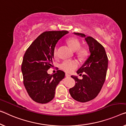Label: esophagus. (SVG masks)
Listing matches in <instances>:
<instances>
[{"instance_id":"esophagus-1","label":"esophagus","mask_w":126,"mask_h":126,"mask_svg":"<svg viewBox=\"0 0 126 126\" xmlns=\"http://www.w3.org/2000/svg\"><path fill=\"white\" fill-rule=\"evenodd\" d=\"M65 76H66V78H70V75H69V74H67V73H66Z\"/></svg>"}]
</instances>
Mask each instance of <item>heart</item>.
Here are the masks:
<instances>
[{
	"instance_id": "obj_1",
	"label": "heart",
	"mask_w": 126,
	"mask_h": 126,
	"mask_svg": "<svg viewBox=\"0 0 126 126\" xmlns=\"http://www.w3.org/2000/svg\"><path fill=\"white\" fill-rule=\"evenodd\" d=\"M67 43L69 46V47L73 51H78V56L80 58H85L88 55V51L86 48H81V44L79 41L78 39L75 38H71L67 41ZM53 54L55 56H56L57 55V48L56 47L54 49ZM78 67V63L77 61L74 60H66L63 61L60 64V67L66 72H72Z\"/></svg>"
}]
</instances>
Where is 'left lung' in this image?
Instances as JSON below:
<instances>
[{
    "mask_svg": "<svg viewBox=\"0 0 126 126\" xmlns=\"http://www.w3.org/2000/svg\"><path fill=\"white\" fill-rule=\"evenodd\" d=\"M75 35L84 38L88 44L90 55L77 73H84L83 79L71 75L76 83L69 90L71 96L77 101L86 102L91 101L98 95L105 80L108 70V59L105 48L101 44L91 36L78 32Z\"/></svg>",
    "mask_w": 126,
    "mask_h": 126,
    "instance_id": "left-lung-1",
    "label": "left lung"
}]
</instances>
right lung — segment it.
Segmentation results:
<instances>
[{"instance_id":"add662e5","label":"right lung","mask_w":126,"mask_h":126,"mask_svg":"<svg viewBox=\"0 0 126 126\" xmlns=\"http://www.w3.org/2000/svg\"><path fill=\"white\" fill-rule=\"evenodd\" d=\"M67 31H49L40 35L25 52L21 65L24 84L34 101L46 104L55 97L56 88L65 78L63 71L53 75L47 70L53 66V51L58 41Z\"/></svg>"}]
</instances>
